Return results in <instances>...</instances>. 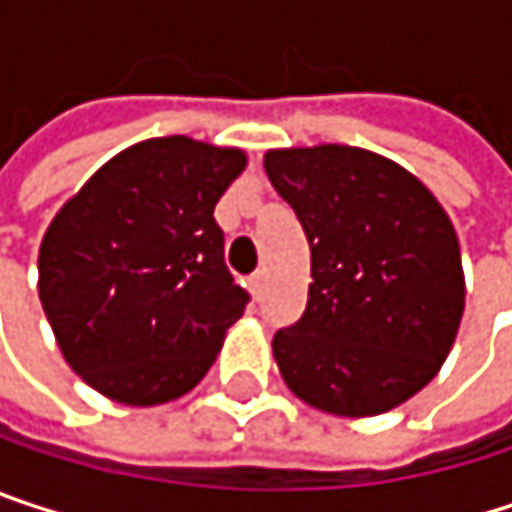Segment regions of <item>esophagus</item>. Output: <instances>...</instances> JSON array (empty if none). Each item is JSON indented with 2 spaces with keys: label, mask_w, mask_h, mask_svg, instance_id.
Masks as SVG:
<instances>
[{
  "label": "esophagus",
  "mask_w": 512,
  "mask_h": 512,
  "mask_svg": "<svg viewBox=\"0 0 512 512\" xmlns=\"http://www.w3.org/2000/svg\"><path fill=\"white\" fill-rule=\"evenodd\" d=\"M263 290H266V272H263V269H257L255 275H252V293H255V299L263 296Z\"/></svg>",
  "instance_id": "obj_1"
}]
</instances>
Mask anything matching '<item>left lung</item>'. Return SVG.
<instances>
[{"label":"left lung","mask_w":512,"mask_h":512,"mask_svg":"<svg viewBox=\"0 0 512 512\" xmlns=\"http://www.w3.org/2000/svg\"><path fill=\"white\" fill-rule=\"evenodd\" d=\"M263 168L311 246L305 314L272 338L287 388L341 418L406 403L439 373L465 308L448 213L415 174L364 148H281Z\"/></svg>","instance_id":"1"}]
</instances>
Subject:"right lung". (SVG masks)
Here are the masks:
<instances>
[{
	"label": "right lung",
	"instance_id": "obj_1",
	"mask_svg": "<svg viewBox=\"0 0 512 512\" xmlns=\"http://www.w3.org/2000/svg\"><path fill=\"white\" fill-rule=\"evenodd\" d=\"M243 168L240 148L148 139L112 156L55 213L38 296L64 361L103 397H183L243 317L249 293L225 266L213 219Z\"/></svg>",
	"mask_w": 512,
	"mask_h": 512
}]
</instances>
